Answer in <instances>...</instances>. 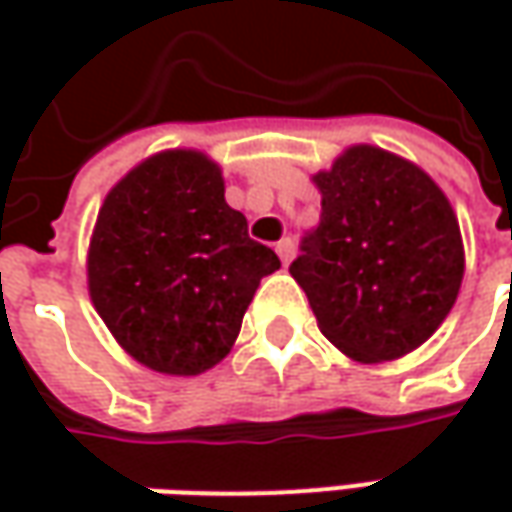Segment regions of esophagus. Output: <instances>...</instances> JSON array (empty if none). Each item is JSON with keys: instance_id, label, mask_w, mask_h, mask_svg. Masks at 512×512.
Here are the masks:
<instances>
[{"instance_id": "esophagus-1", "label": "esophagus", "mask_w": 512, "mask_h": 512, "mask_svg": "<svg viewBox=\"0 0 512 512\" xmlns=\"http://www.w3.org/2000/svg\"><path fill=\"white\" fill-rule=\"evenodd\" d=\"M293 239H282V242H276V253H279V259H282V265H290V259H293Z\"/></svg>"}]
</instances>
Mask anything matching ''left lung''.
<instances>
[{"instance_id":"1","label":"left lung","mask_w":512,"mask_h":512,"mask_svg":"<svg viewBox=\"0 0 512 512\" xmlns=\"http://www.w3.org/2000/svg\"><path fill=\"white\" fill-rule=\"evenodd\" d=\"M313 185L322 219L290 276L344 356L402 359L456 305L464 245L453 207L419 165L376 145L347 148Z\"/></svg>"}]
</instances>
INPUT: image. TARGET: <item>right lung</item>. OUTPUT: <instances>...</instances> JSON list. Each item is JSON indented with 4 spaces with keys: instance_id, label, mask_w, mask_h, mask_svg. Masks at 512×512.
<instances>
[{
    "instance_id": "right-lung-1",
    "label": "right lung",
    "mask_w": 512,
    "mask_h": 512,
    "mask_svg": "<svg viewBox=\"0 0 512 512\" xmlns=\"http://www.w3.org/2000/svg\"><path fill=\"white\" fill-rule=\"evenodd\" d=\"M279 256L247 236L202 150H162L99 207L88 247L90 302L122 350L156 373L199 376L236 342Z\"/></svg>"
}]
</instances>
